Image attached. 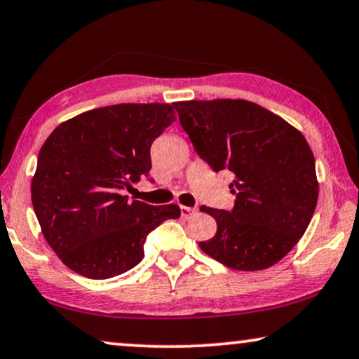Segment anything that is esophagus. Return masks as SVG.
Instances as JSON below:
<instances>
[{
    "instance_id": "34e87169",
    "label": "esophagus",
    "mask_w": 359,
    "mask_h": 359,
    "mask_svg": "<svg viewBox=\"0 0 359 359\" xmlns=\"http://www.w3.org/2000/svg\"><path fill=\"white\" fill-rule=\"evenodd\" d=\"M197 214V209H192V207L181 205V217L183 218H191L192 215Z\"/></svg>"
}]
</instances>
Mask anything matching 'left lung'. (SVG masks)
I'll return each mask as SVG.
<instances>
[{
	"label": "left lung",
	"mask_w": 359,
	"mask_h": 359,
	"mask_svg": "<svg viewBox=\"0 0 359 359\" xmlns=\"http://www.w3.org/2000/svg\"><path fill=\"white\" fill-rule=\"evenodd\" d=\"M196 152L235 176L233 210L202 205L217 233L199 248L223 266L272 267L296 246L316 210L319 181L301 131L257 103L231 98L175 102Z\"/></svg>",
	"instance_id": "8db88e82"
}]
</instances>
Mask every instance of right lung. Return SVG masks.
I'll return each instance as SVG.
<instances>
[{
	"instance_id": "obj_1",
	"label": "right lung",
	"mask_w": 359,
	"mask_h": 359,
	"mask_svg": "<svg viewBox=\"0 0 359 359\" xmlns=\"http://www.w3.org/2000/svg\"><path fill=\"white\" fill-rule=\"evenodd\" d=\"M173 121L170 103H119L63 121L41 145L32 205L66 267L93 280L128 272L142 261L149 233L181 215L176 204L123 196L149 175L150 145Z\"/></svg>"
}]
</instances>
